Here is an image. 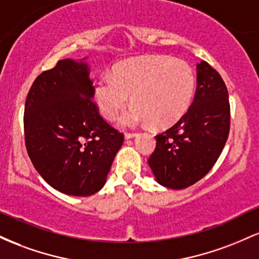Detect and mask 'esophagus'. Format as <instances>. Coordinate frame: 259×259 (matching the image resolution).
<instances>
[{
    "instance_id": "obj_1",
    "label": "esophagus",
    "mask_w": 259,
    "mask_h": 259,
    "mask_svg": "<svg viewBox=\"0 0 259 259\" xmlns=\"http://www.w3.org/2000/svg\"><path fill=\"white\" fill-rule=\"evenodd\" d=\"M135 136H136L135 133H125V139H126V140L135 138Z\"/></svg>"
}]
</instances>
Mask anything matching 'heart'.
Instances as JSON below:
<instances>
[{
  "label": "heart",
  "mask_w": 259,
  "mask_h": 259,
  "mask_svg": "<svg viewBox=\"0 0 259 259\" xmlns=\"http://www.w3.org/2000/svg\"><path fill=\"white\" fill-rule=\"evenodd\" d=\"M195 84L194 70L186 62L145 56L121 62L113 68L112 76L97 80L94 99L102 117L113 120L132 95L133 106L121 115V126L151 121L154 126H169L189 109Z\"/></svg>",
  "instance_id": "obj_1"
}]
</instances>
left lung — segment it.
I'll list each match as a JSON object with an SVG mask.
<instances>
[{"label":"left lung","mask_w":259,"mask_h":259,"mask_svg":"<svg viewBox=\"0 0 259 259\" xmlns=\"http://www.w3.org/2000/svg\"><path fill=\"white\" fill-rule=\"evenodd\" d=\"M197 88L187 112L156 136L148 158L157 183L173 190L194 185L221 156L230 129L228 89L207 62L197 64Z\"/></svg>","instance_id":"left-lung-1"}]
</instances>
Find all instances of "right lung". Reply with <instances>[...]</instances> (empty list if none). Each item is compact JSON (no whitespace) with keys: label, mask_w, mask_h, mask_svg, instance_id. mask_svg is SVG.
Segmentation results:
<instances>
[{"label":"right lung","mask_w":259,"mask_h":259,"mask_svg":"<svg viewBox=\"0 0 259 259\" xmlns=\"http://www.w3.org/2000/svg\"><path fill=\"white\" fill-rule=\"evenodd\" d=\"M67 58L41 73L25 101V146L37 173L53 189L91 196L106 184L124 135L95 105L90 68Z\"/></svg>","instance_id":"add662e5"}]
</instances>
